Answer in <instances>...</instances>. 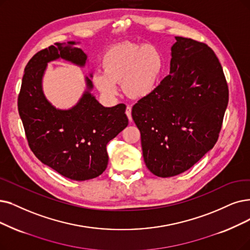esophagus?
<instances>
[{"label":"esophagus","instance_id":"obj_1","mask_svg":"<svg viewBox=\"0 0 250 250\" xmlns=\"http://www.w3.org/2000/svg\"><path fill=\"white\" fill-rule=\"evenodd\" d=\"M125 113H126V115H127V117H128V120L129 121H132V116H131V106H127L126 107V111H125Z\"/></svg>","mask_w":250,"mask_h":250}]
</instances>
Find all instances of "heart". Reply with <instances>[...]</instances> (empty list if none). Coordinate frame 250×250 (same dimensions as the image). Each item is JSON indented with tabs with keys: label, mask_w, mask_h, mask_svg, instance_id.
I'll use <instances>...</instances> for the list:
<instances>
[{
	"label": "heart",
	"mask_w": 250,
	"mask_h": 250,
	"mask_svg": "<svg viewBox=\"0 0 250 250\" xmlns=\"http://www.w3.org/2000/svg\"><path fill=\"white\" fill-rule=\"evenodd\" d=\"M104 73L94 78L97 89L115 96L118 85L133 98H143L157 88L164 69V56L158 47L147 44L123 43L108 49L103 58Z\"/></svg>",
	"instance_id": "b5f03b06"
}]
</instances>
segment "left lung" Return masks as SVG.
<instances>
[{
    "instance_id": "left-lung-1",
    "label": "left lung",
    "mask_w": 250,
    "mask_h": 250,
    "mask_svg": "<svg viewBox=\"0 0 250 250\" xmlns=\"http://www.w3.org/2000/svg\"><path fill=\"white\" fill-rule=\"evenodd\" d=\"M170 74L132 107L145 163L153 174L185 172L214 146L229 102V88L213 50L175 37Z\"/></svg>"
}]
</instances>
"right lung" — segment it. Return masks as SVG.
<instances>
[{
  "instance_id": "right-lung-1",
  "label": "right lung",
  "mask_w": 250,
  "mask_h": 250,
  "mask_svg": "<svg viewBox=\"0 0 250 250\" xmlns=\"http://www.w3.org/2000/svg\"><path fill=\"white\" fill-rule=\"evenodd\" d=\"M75 44L55 43L29 59L17 104L28 146L40 161L64 177L87 181L105 170L106 145L126 128L128 118L124 104L104 107L96 101L88 77L87 90L72 108L58 109L47 101L42 79L48 62L62 58L80 66L86 63L87 55Z\"/></svg>"
}]
</instances>
